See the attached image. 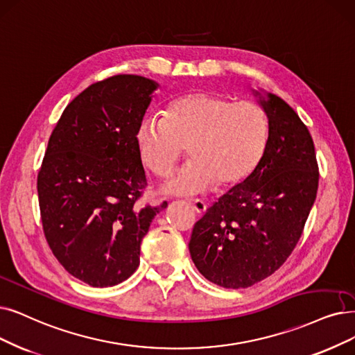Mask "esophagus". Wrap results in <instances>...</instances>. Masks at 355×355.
I'll return each instance as SVG.
<instances>
[{
  "label": "esophagus",
  "mask_w": 355,
  "mask_h": 355,
  "mask_svg": "<svg viewBox=\"0 0 355 355\" xmlns=\"http://www.w3.org/2000/svg\"><path fill=\"white\" fill-rule=\"evenodd\" d=\"M189 205L198 212V214L200 216H202V214H205V211H207V204L204 202V201H201V200H192V201H189Z\"/></svg>",
  "instance_id": "obj_1"
}]
</instances>
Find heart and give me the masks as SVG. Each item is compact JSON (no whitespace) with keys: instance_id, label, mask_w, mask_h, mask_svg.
Masks as SVG:
<instances>
[{"instance_id":"heart-1","label":"heart","mask_w":355,"mask_h":355,"mask_svg":"<svg viewBox=\"0 0 355 355\" xmlns=\"http://www.w3.org/2000/svg\"><path fill=\"white\" fill-rule=\"evenodd\" d=\"M269 139L265 110L254 102H232L212 92H192L168 102L163 119L146 116L135 131L139 159L166 178L183 148L191 160L164 189L176 195L208 191L217 182L232 187L248 179L261 164Z\"/></svg>"}]
</instances>
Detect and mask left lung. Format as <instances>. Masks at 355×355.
I'll list each match as a JSON object with an SVG mask.
<instances>
[{
    "mask_svg": "<svg viewBox=\"0 0 355 355\" xmlns=\"http://www.w3.org/2000/svg\"><path fill=\"white\" fill-rule=\"evenodd\" d=\"M269 122L257 170L207 209L193 225L189 252L208 281L248 288L274 274L302 236L318 192L313 139L281 97L253 90Z\"/></svg>",
    "mask_w": 355,
    "mask_h": 355,
    "instance_id": "1",
    "label": "left lung"
}]
</instances>
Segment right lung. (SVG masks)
<instances>
[{
    "mask_svg": "<svg viewBox=\"0 0 355 355\" xmlns=\"http://www.w3.org/2000/svg\"><path fill=\"white\" fill-rule=\"evenodd\" d=\"M157 89L134 74L94 83L65 107L49 138L37 175L45 237L67 271L92 287L135 272L143 237L167 207L137 202L147 179L135 131Z\"/></svg>",
    "mask_w": 355,
    "mask_h": 355,
    "instance_id": "add662e5",
    "label": "right lung"
}]
</instances>
